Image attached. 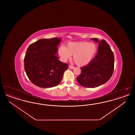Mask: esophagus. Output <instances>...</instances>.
Here are the masks:
<instances>
[{"mask_svg": "<svg viewBox=\"0 0 135 135\" xmlns=\"http://www.w3.org/2000/svg\"><path fill=\"white\" fill-rule=\"evenodd\" d=\"M69 67L70 69H73L74 68V67L73 66H71L70 65H69Z\"/></svg>", "mask_w": 135, "mask_h": 135, "instance_id": "esophagus-1", "label": "esophagus"}]
</instances>
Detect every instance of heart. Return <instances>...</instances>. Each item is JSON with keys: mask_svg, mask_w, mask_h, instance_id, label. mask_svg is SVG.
Here are the masks:
<instances>
[{"mask_svg": "<svg viewBox=\"0 0 135 135\" xmlns=\"http://www.w3.org/2000/svg\"><path fill=\"white\" fill-rule=\"evenodd\" d=\"M97 49L96 44L87 41L69 42L66 47H61L59 53L64 61L73 55L74 62L78 66H81L90 63L96 54Z\"/></svg>", "mask_w": 135, "mask_h": 135, "instance_id": "heart-1", "label": "heart"}]
</instances>
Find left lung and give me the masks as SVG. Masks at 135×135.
<instances>
[{
    "label": "left lung",
    "mask_w": 135,
    "mask_h": 135,
    "mask_svg": "<svg viewBox=\"0 0 135 135\" xmlns=\"http://www.w3.org/2000/svg\"><path fill=\"white\" fill-rule=\"evenodd\" d=\"M91 39L98 41L97 38ZM99 42L96 56L88 64L80 68L81 73L76 78L78 83L85 88H93L105 84L113 73V52L106 40L102 39Z\"/></svg>",
    "instance_id": "left-lung-1"
}]
</instances>
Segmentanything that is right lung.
<instances>
[{"label":"right lung","mask_w":135,"mask_h":135,"mask_svg":"<svg viewBox=\"0 0 135 135\" xmlns=\"http://www.w3.org/2000/svg\"><path fill=\"white\" fill-rule=\"evenodd\" d=\"M61 39H41L28 47L24 69L29 80L43 88H52L61 82L68 64L60 61L57 52Z\"/></svg>","instance_id":"right-lung-1"}]
</instances>
